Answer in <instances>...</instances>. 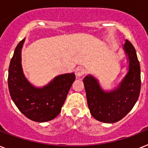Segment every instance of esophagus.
<instances>
[{
	"label": "esophagus",
	"mask_w": 148,
	"mask_h": 148,
	"mask_svg": "<svg viewBox=\"0 0 148 148\" xmlns=\"http://www.w3.org/2000/svg\"><path fill=\"white\" fill-rule=\"evenodd\" d=\"M85 69H84V67H77L75 70V74L77 77H81L83 76L84 74H85Z\"/></svg>",
	"instance_id": "obj_1"
}]
</instances>
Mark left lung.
<instances>
[{
    "label": "left lung",
    "mask_w": 148,
    "mask_h": 148,
    "mask_svg": "<svg viewBox=\"0 0 148 148\" xmlns=\"http://www.w3.org/2000/svg\"><path fill=\"white\" fill-rule=\"evenodd\" d=\"M124 48L129 58V71L117 89L104 92L93 77L84 78L88 108L99 121L115 123L121 120L133 108L140 95V68L136 51L127 40Z\"/></svg>",
    "instance_id": "8db88e82"
}]
</instances>
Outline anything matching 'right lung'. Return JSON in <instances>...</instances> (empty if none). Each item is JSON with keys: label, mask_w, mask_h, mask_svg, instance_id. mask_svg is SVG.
I'll use <instances>...</instances> for the list:
<instances>
[{"label": "right lung", "mask_w": 148, "mask_h": 148, "mask_svg": "<svg viewBox=\"0 0 148 148\" xmlns=\"http://www.w3.org/2000/svg\"><path fill=\"white\" fill-rule=\"evenodd\" d=\"M24 39L14 50L8 70V89L14 103L27 118L45 122L55 118L61 110L67 94L75 80V74L56 77L41 88L34 87L24 76L21 64V50Z\"/></svg>", "instance_id": "add662e5"}]
</instances>
